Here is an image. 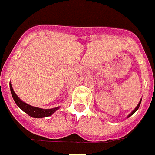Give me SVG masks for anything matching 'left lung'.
Returning a JSON list of instances; mask_svg holds the SVG:
<instances>
[{
	"mask_svg": "<svg viewBox=\"0 0 155 155\" xmlns=\"http://www.w3.org/2000/svg\"><path fill=\"white\" fill-rule=\"evenodd\" d=\"M141 101H142V99L140 100V101H139V104H138V105L136 106V107H135V109L133 110L132 112H131V113H130V114L128 115V116H127V118H128V117H130V116H132V115L134 114V113H135V112H136V111H137L138 109H139V105H140V104H141Z\"/></svg>",
	"mask_w": 155,
	"mask_h": 155,
	"instance_id": "8db88e82",
	"label": "left lung"
}]
</instances>
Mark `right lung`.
I'll return each mask as SVG.
<instances>
[{"instance_id": "obj_1", "label": "right lung", "mask_w": 155, "mask_h": 155, "mask_svg": "<svg viewBox=\"0 0 155 155\" xmlns=\"http://www.w3.org/2000/svg\"><path fill=\"white\" fill-rule=\"evenodd\" d=\"M9 86L12 96V98H13L15 103L17 104V106L20 109L24 111V112H26L28 116H31L33 118H43V117H47V116H51L54 112H55L58 109H59L60 107H56V108H50V109H43V108H37V107L30 105L28 104L23 101L22 100L20 99L16 95V93L14 92L13 89H12L11 83H9Z\"/></svg>"}]
</instances>
